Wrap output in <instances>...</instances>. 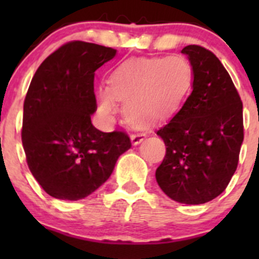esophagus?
<instances>
[{
  "mask_svg": "<svg viewBox=\"0 0 259 259\" xmlns=\"http://www.w3.org/2000/svg\"><path fill=\"white\" fill-rule=\"evenodd\" d=\"M146 138V133L145 132H142V133H137V134L132 135V143L134 145H138L140 144V143L143 142Z\"/></svg>",
  "mask_w": 259,
  "mask_h": 259,
  "instance_id": "34e87169",
  "label": "esophagus"
}]
</instances>
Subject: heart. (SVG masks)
Here are the masks:
<instances>
[{
	"label": "heart",
	"instance_id": "1",
	"mask_svg": "<svg viewBox=\"0 0 259 259\" xmlns=\"http://www.w3.org/2000/svg\"><path fill=\"white\" fill-rule=\"evenodd\" d=\"M110 88L98 89V113L101 121L111 125L116 101L124 103L130 122H151L170 114L184 98L192 82V69L179 57L130 60L117 65L110 75Z\"/></svg>",
	"mask_w": 259,
	"mask_h": 259
}]
</instances>
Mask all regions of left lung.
I'll return each mask as SVG.
<instances>
[{
	"label": "left lung",
	"mask_w": 259,
	"mask_h": 259,
	"mask_svg": "<svg viewBox=\"0 0 259 259\" xmlns=\"http://www.w3.org/2000/svg\"><path fill=\"white\" fill-rule=\"evenodd\" d=\"M193 72L192 93L156 134L166 154L155 171L159 187L183 204H204L231 182L243 143V105L218 57L185 46Z\"/></svg>",
	"instance_id": "1"
}]
</instances>
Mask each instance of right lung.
Instances as JSON below:
<instances>
[{
  "label": "right lung",
  "instance_id": "1",
  "mask_svg": "<svg viewBox=\"0 0 259 259\" xmlns=\"http://www.w3.org/2000/svg\"><path fill=\"white\" fill-rule=\"evenodd\" d=\"M116 50L74 41L51 54L33 75L23 104L22 144L31 173L51 197L83 199L104 184L132 143L103 133L96 111L95 71Z\"/></svg>",
  "mask_w": 259,
  "mask_h": 259
}]
</instances>
